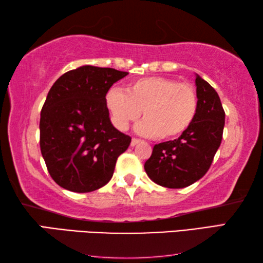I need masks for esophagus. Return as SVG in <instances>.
I'll return each mask as SVG.
<instances>
[{"instance_id": "1", "label": "esophagus", "mask_w": 263, "mask_h": 263, "mask_svg": "<svg viewBox=\"0 0 263 263\" xmlns=\"http://www.w3.org/2000/svg\"><path fill=\"white\" fill-rule=\"evenodd\" d=\"M140 140L139 139H136V138H133L132 139V141H131V146L132 147H135V146H137V145H139L140 144Z\"/></svg>"}]
</instances>
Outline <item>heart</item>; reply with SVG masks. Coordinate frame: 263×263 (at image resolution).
Wrapping results in <instances>:
<instances>
[{"mask_svg":"<svg viewBox=\"0 0 263 263\" xmlns=\"http://www.w3.org/2000/svg\"><path fill=\"white\" fill-rule=\"evenodd\" d=\"M105 104L115 126L125 131L144 116L137 132L149 138H175L184 133L198 112V96L189 83L162 77L135 80L125 90L111 89Z\"/></svg>","mask_w":263,"mask_h":263,"instance_id":"b5f03b06","label":"heart"}]
</instances>
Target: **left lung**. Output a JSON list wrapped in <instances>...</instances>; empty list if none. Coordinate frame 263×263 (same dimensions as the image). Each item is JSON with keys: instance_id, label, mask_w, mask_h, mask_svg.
I'll return each mask as SVG.
<instances>
[{"instance_id": "left-lung-1", "label": "left lung", "mask_w": 263, "mask_h": 263, "mask_svg": "<svg viewBox=\"0 0 263 263\" xmlns=\"http://www.w3.org/2000/svg\"><path fill=\"white\" fill-rule=\"evenodd\" d=\"M198 112L194 123L174 140L155 145L145 171L151 180L166 188H185L206 174L219 148L225 111L217 91L196 74Z\"/></svg>"}]
</instances>
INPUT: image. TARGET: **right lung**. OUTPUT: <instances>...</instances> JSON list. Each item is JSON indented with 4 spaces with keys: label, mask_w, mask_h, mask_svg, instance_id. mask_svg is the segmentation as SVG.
Wrapping results in <instances>:
<instances>
[{
    "label": "right lung",
    "mask_w": 263,
    "mask_h": 263,
    "mask_svg": "<svg viewBox=\"0 0 263 263\" xmlns=\"http://www.w3.org/2000/svg\"><path fill=\"white\" fill-rule=\"evenodd\" d=\"M128 73L86 65L69 70L48 91L41 112V151L57 184L90 193L112 177L116 161L131 137L109 117L105 95Z\"/></svg>",
    "instance_id": "obj_1"
}]
</instances>
